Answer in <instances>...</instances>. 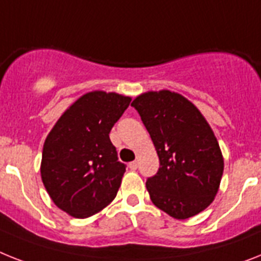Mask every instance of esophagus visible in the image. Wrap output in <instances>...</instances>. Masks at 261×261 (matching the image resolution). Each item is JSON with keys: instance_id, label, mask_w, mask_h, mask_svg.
<instances>
[{"instance_id": "obj_1", "label": "esophagus", "mask_w": 261, "mask_h": 261, "mask_svg": "<svg viewBox=\"0 0 261 261\" xmlns=\"http://www.w3.org/2000/svg\"><path fill=\"white\" fill-rule=\"evenodd\" d=\"M128 167L130 168L132 171H136V169H137V167H139V163H137V161H132V163H129Z\"/></svg>"}]
</instances>
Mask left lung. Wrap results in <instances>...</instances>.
<instances>
[{
  "label": "left lung",
  "mask_w": 261,
  "mask_h": 261,
  "mask_svg": "<svg viewBox=\"0 0 261 261\" xmlns=\"http://www.w3.org/2000/svg\"><path fill=\"white\" fill-rule=\"evenodd\" d=\"M156 148L160 168L146 180L152 203L184 220L215 199L224 171L220 146L201 112L171 90L146 92L133 100Z\"/></svg>",
  "instance_id": "obj_1"
}]
</instances>
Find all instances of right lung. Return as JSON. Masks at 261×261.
Here are the masks:
<instances>
[{
    "instance_id": "obj_1",
    "label": "right lung",
    "mask_w": 261,
    "mask_h": 261,
    "mask_svg": "<svg viewBox=\"0 0 261 261\" xmlns=\"http://www.w3.org/2000/svg\"><path fill=\"white\" fill-rule=\"evenodd\" d=\"M130 97L94 90L81 96L58 118L44 143L41 178L53 203L77 219L113 201L125 164L109 139Z\"/></svg>"
}]
</instances>
